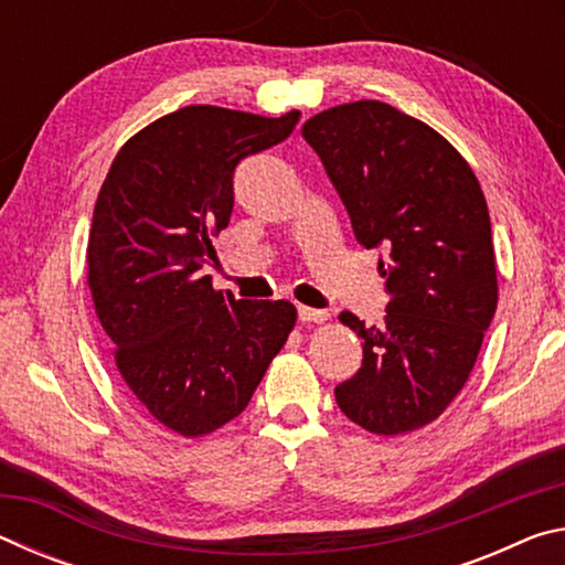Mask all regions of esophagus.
<instances>
[{
  "label": "esophagus",
  "mask_w": 565,
  "mask_h": 565,
  "mask_svg": "<svg viewBox=\"0 0 565 565\" xmlns=\"http://www.w3.org/2000/svg\"><path fill=\"white\" fill-rule=\"evenodd\" d=\"M327 319H329L327 311L311 309V306H299V321L303 323H323Z\"/></svg>",
  "instance_id": "esophagus-1"
}]
</instances>
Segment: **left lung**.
I'll return each instance as SVG.
<instances>
[{"label":"left lung","instance_id":"obj_1","mask_svg":"<svg viewBox=\"0 0 565 565\" xmlns=\"http://www.w3.org/2000/svg\"><path fill=\"white\" fill-rule=\"evenodd\" d=\"M356 242L381 248L384 327L351 311L361 369L337 386L353 424L398 436L431 424L463 388L499 303L491 218L466 159L391 104H341L303 124Z\"/></svg>","mask_w":565,"mask_h":565}]
</instances>
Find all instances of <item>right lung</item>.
<instances>
[{
    "instance_id": "obj_1",
    "label": "right lung",
    "mask_w": 565,
    "mask_h": 565,
    "mask_svg": "<svg viewBox=\"0 0 565 565\" xmlns=\"http://www.w3.org/2000/svg\"><path fill=\"white\" fill-rule=\"evenodd\" d=\"M299 117L206 104L171 111L119 149L97 196L87 248L94 309L124 384L186 438L242 414L296 323L284 299L214 291L204 264L232 218L238 161L279 145Z\"/></svg>"
}]
</instances>
